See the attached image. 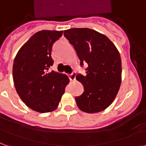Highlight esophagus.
<instances>
[{
    "label": "esophagus",
    "instance_id": "1",
    "mask_svg": "<svg viewBox=\"0 0 146 146\" xmlns=\"http://www.w3.org/2000/svg\"><path fill=\"white\" fill-rule=\"evenodd\" d=\"M69 78L71 81H75V79H76V74H75V72H73V73L70 74Z\"/></svg>",
    "mask_w": 146,
    "mask_h": 146
}]
</instances>
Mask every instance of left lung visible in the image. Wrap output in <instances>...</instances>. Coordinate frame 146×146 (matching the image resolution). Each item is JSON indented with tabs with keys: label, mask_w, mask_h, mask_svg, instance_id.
Wrapping results in <instances>:
<instances>
[{
	"label": "left lung",
	"mask_w": 146,
	"mask_h": 146,
	"mask_svg": "<svg viewBox=\"0 0 146 146\" xmlns=\"http://www.w3.org/2000/svg\"><path fill=\"white\" fill-rule=\"evenodd\" d=\"M76 50L81 65L88 64L86 75L76 78L84 92L76 97L81 110L94 113L109 107L121 84L122 65L119 51L108 37L89 28H73L64 31Z\"/></svg>",
	"instance_id": "8db88e82"
}]
</instances>
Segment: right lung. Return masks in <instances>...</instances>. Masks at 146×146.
<instances>
[{
    "label": "right lung",
    "mask_w": 146,
    "mask_h": 146,
    "mask_svg": "<svg viewBox=\"0 0 146 146\" xmlns=\"http://www.w3.org/2000/svg\"><path fill=\"white\" fill-rule=\"evenodd\" d=\"M63 31L42 30L36 33L20 48L13 65L16 91L23 102L39 113L56 110L65 87L69 83L67 75L54 71L52 49Z\"/></svg>",
    "instance_id": "obj_1"
}]
</instances>
